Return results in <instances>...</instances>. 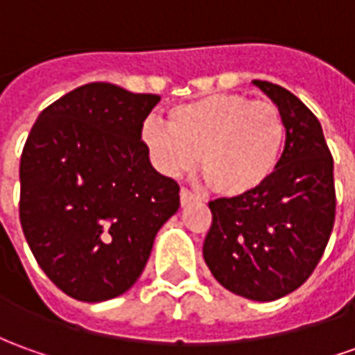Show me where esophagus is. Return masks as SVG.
Wrapping results in <instances>:
<instances>
[{
	"instance_id": "1",
	"label": "esophagus",
	"mask_w": 355,
	"mask_h": 355,
	"mask_svg": "<svg viewBox=\"0 0 355 355\" xmlns=\"http://www.w3.org/2000/svg\"><path fill=\"white\" fill-rule=\"evenodd\" d=\"M194 200H196V194H194V192H190L188 188H180V204H182V206L192 204Z\"/></svg>"
}]
</instances>
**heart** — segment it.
I'll use <instances>...</instances> for the list:
<instances>
[{
	"instance_id": "b5f03b06",
	"label": "heart",
	"mask_w": 355,
	"mask_h": 355,
	"mask_svg": "<svg viewBox=\"0 0 355 355\" xmlns=\"http://www.w3.org/2000/svg\"><path fill=\"white\" fill-rule=\"evenodd\" d=\"M153 165L167 177L194 168L218 194L247 196L274 177L286 144V122L272 103L221 93L171 108L168 126L147 120L141 128Z\"/></svg>"
}]
</instances>
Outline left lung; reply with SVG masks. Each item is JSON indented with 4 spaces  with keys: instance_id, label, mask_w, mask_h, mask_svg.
Returning a JSON list of instances; mask_svg holds the SVG:
<instances>
[{
    "instance_id": "8db88e82",
    "label": "left lung",
    "mask_w": 355,
    "mask_h": 355,
    "mask_svg": "<svg viewBox=\"0 0 355 355\" xmlns=\"http://www.w3.org/2000/svg\"><path fill=\"white\" fill-rule=\"evenodd\" d=\"M252 83L284 116V153L262 188L209 202L204 260L229 291L274 301L309 278L327 248L336 214L334 161L320 122L297 96L268 81Z\"/></svg>"
}]
</instances>
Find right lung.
<instances>
[{"label": "right lung", "mask_w": 355, "mask_h": 355, "mask_svg": "<svg viewBox=\"0 0 355 355\" xmlns=\"http://www.w3.org/2000/svg\"><path fill=\"white\" fill-rule=\"evenodd\" d=\"M159 101L87 83L44 108L26 137L21 227L38 266L77 301L98 303L132 288L180 206L178 184L153 168L141 141Z\"/></svg>", "instance_id": "1"}]
</instances>
